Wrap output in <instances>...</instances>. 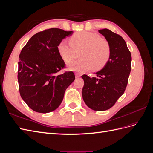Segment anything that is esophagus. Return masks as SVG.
Masks as SVG:
<instances>
[{"instance_id": "obj_1", "label": "esophagus", "mask_w": 153, "mask_h": 153, "mask_svg": "<svg viewBox=\"0 0 153 153\" xmlns=\"http://www.w3.org/2000/svg\"><path fill=\"white\" fill-rule=\"evenodd\" d=\"M80 76H81L80 74L78 73H75V76H76V78H78V77H80Z\"/></svg>"}]
</instances>
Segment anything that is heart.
<instances>
[{
  "mask_svg": "<svg viewBox=\"0 0 153 153\" xmlns=\"http://www.w3.org/2000/svg\"><path fill=\"white\" fill-rule=\"evenodd\" d=\"M60 56L66 62L72 61L81 52L82 58L68 64L70 70L83 73L91 70L95 66L100 69L107 63L110 57V47L108 41L96 33L79 32L73 35L69 43L62 40L57 46Z\"/></svg>",
  "mask_w": 153,
  "mask_h": 153,
  "instance_id": "b5f03b06",
  "label": "heart"
}]
</instances>
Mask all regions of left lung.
Segmentation results:
<instances>
[{"mask_svg": "<svg viewBox=\"0 0 153 153\" xmlns=\"http://www.w3.org/2000/svg\"><path fill=\"white\" fill-rule=\"evenodd\" d=\"M110 47L108 61L96 77L82 76V94L88 107L95 111L110 108L124 92L131 68V55L122 37L107 29L99 30Z\"/></svg>", "mask_w": 153, "mask_h": 153, "instance_id": "obj_1", "label": "left lung"}]
</instances>
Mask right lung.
Returning <instances> with one entry per match:
<instances>
[{
    "label": "right lung",
    "mask_w": 153,
    "mask_h": 153,
    "mask_svg": "<svg viewBox=\"0 0 153 153\" xmlns=\"http://www.w3.org/2000/svg\"><path fill=\"white\" fill-rule=\"evenodd\" d=\"M72 34L57 28L45 30L32 36L21 51L18 70L20 94L35 112L46 114L57 109L66 89L75 79L73 71L57 74L65 67L57 46Z\"/></svg>",
    "instance_id": "right-lung-1"
}]
</instances>
